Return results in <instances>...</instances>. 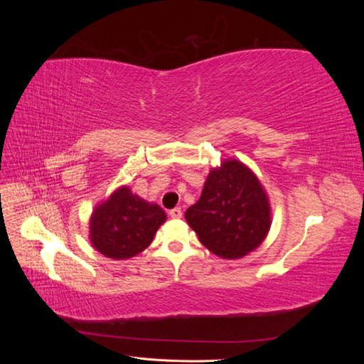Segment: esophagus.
Here are the masks:
<instances>
[{
    "label": "esophagus",
    "instance_id": "esophagus-1",
    "mask_svg": "<svg viewBox=\"0 0 364 364\" xmlns=\"http://www.w3.org/2000/svg\"><path fill=\"white\" fill-rule=\"evenodd\" d=\"M168 215L171 218H181L182 217V209L181 208H174V209H171V211L168 213Z\"/></svg>",
    "mask_w": 364,
    "mask_h": 364
}]
</instances>
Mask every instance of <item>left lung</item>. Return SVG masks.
I'll list each match as a JSON object with an SVG mask.
<instances>
[{"instance_id": "left-lung-1", "label": "left lung", "mask_w": 364, "mask_h": 364, "mask_svg": "<svg viewBox=\"0 0 364 364\" xmlns=\"http://www.w3.org/2000/svg\"><path fill=\"white\" fill-rule=\"evenodd\" d=\"M185 220L208 250L238 259L266 240L272 208L258 176L229 158L209 171L200 199L186 209Z\"/></svg>"}]
</instances>
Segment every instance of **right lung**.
<instances>
[{"mask_svg":"<svg viewBox=\"0 0 364 364\" xmlns=\"http://www.w3.org/2000/svg\"><path fill=\"white\" fill-rule=\"evenodd\" d=\"M167 220L164 209L132 193L127 185L98 203L90 218L92 247L112 259H129L150 246Z\"/></svg>","mask_w":364,"mask_h":364,"instance_id":"1","label":"right lung"}]
</instances>
